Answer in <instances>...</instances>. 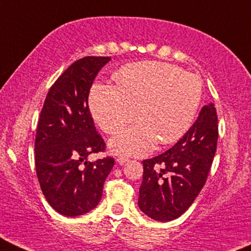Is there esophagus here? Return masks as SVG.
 <instances>
[{"label": "esophagus", "mask_w": 251, "mask_h": 251, "mask_svg": "<svg viewBox=\"0 0 251 251\" xmlns=\"http://www.w3.org/2000/svg\"><path fill=\"white\" fill-rule=\"evenodd\" d=\"M127 161H128V158L125 157V156H118V157H117V162L120 163V164L126 163V162H127Z\"/></svg>", "instance_id": "1"}]
</instances>
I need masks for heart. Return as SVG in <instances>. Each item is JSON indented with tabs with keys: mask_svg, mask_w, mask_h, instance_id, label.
<instances>
[{
	"mask_svg": "<svg viewBox=\"0 0 251 251\" xmlns=\"http://www.w3.org/2000/svg\"><path fill=\"white\" fill-rule=\"evenodd\" d=\"M117 84L97 83L90 91V109L98 125L116 133L138 116L140 122L110 140L117 154L140 156L158 142L179 140L189 131L201 100L197 74L168 62L133 63L116 74Z\"/></svg>",
	"mask_w": 251,
	"mask_h": 251,
	"instance_id": "heart-1",
	"label": "heart"
}]
</instances>
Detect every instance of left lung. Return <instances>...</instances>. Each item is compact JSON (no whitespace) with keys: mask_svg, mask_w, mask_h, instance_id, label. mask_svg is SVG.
Wrapping results in <instances>:
<instances>
[{"mask_svg":"<svg viewBox=\"0 0 251 251\" xmlns=\"http://www.w3.org/2000/svg\"><path fill=\"white\" fill-rule=\"evenodd\" d=\"M217 141V110L213 104H208L175 146L142 161L144 176L138 201L140 210L162 223L180 217L204 186Z\"/></svg>","mask_w":251,"mask_h":251,"instance_id":"left-lung-1","label":"left lung"}]
</instances>
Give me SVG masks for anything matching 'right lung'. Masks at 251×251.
Wrapping results in <instances>:
<instances>
[{"mask_svg":"<svg viewBox=\"0 0 251 251\" xmlns=\"http://www.w3.org/2000/svg\"><path fill=\"white\" fill-rule=\"evenodd\" d=\"M111 60L84 56L62 73L47 94L38 122L34 160L46 201L58 213L77 217L96 207L115 160L88 161L105 148L88 105L93 82Z\"/></svg>","mask_w":251,"mask_h":251,"instance_id":"right-lung-1","label":"right lung"}]
</instances>
